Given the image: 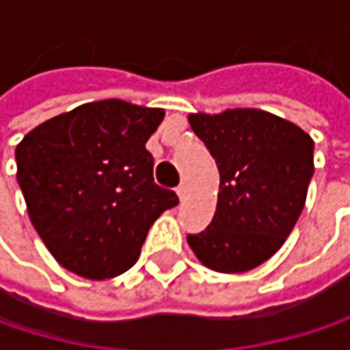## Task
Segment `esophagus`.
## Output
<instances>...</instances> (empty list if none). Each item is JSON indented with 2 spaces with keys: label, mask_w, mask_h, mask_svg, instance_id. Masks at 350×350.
Returning a JSON list of instances; mask_svg holds the SVG:
<instances>
[{
  "label": "esophagus",
  "mask_w": 350,
  "mask_h": 350,
  "mask_svg": "<svg viewBox=\"0 0 350 350\" xmlns=\"http://www.w3.org/2000/svg\"><path fill=\"white\" fill-rule=\"evenodd\" d=\"M176 194L180 196V200H184V198L188 196V186H186V184L182 182V184H180V186L176 188Z\"/></svg>",
  "instance_id": "esophagus-1"
}]
</instances>
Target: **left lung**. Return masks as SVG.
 <instances>
[{
  "mask_svg": "<svg viewBox=\"0 0 350 350\" xmlns=\"http://www.w3.org/2000/svg\"><path fill=\"white\" fill-rule=\"evenodd\" d=\"M188 121L221 174L215 217L202 233L188 235V245L215 271H249L292 233L314 174V142L259 109L190 113Z\"/></svg>",
  "mask_w": 350,
  "mask_h": 350,
  "instance_id": "left-lung-1",
  "label": "left lung"
}]
</instances>
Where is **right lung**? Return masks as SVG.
Instances as JSON below:
<instances>
[{"label": "right lung", "instance_id": "add662e5", "mask_svg": "<svg viewBox=\"0 0 350 350\" xmlns=\"http://www.w3.org/2000/svg\"><path fill=\"white\" fill-rule=\"evenodd\" d=\"M164 109L85 103L34 127L16 148L30 221L54 259L87 280L127 271L154 221L178 204L154 182L146 142Z\"/></svg>", "mask_w": 350, "mask_h": 350}]
</instances>
